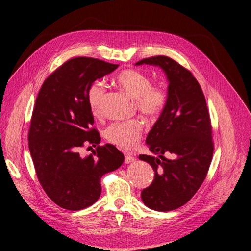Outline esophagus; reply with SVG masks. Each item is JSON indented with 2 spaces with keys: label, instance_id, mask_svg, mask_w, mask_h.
Here are the masks:
<instances>
[{
  "label": "esophagus",
  "instance_id": "esophagus-1",
  "mask_svg": "<svg viewBox=\"0 0 251 251\" xmlns=\"http://www.w3.org/2000/svg\"><path fill=\"white\" fill-rule=\"evenodd\" d=\"M135 161V157L130 155V154H126L125 155V163L126 164H130V163H133Z\"/></svg>",
  "mask_w": 251,
  "mask_h": 251
}]
</instances>
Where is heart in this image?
Returning a JSON list of instances; mask_svg holds the SVG:
<instances>
[{
    "label": "heart",
    "instance_id": "obj_1",
    "mask_svg": "<svg viewBox=\"0 0 251 251\" xmlns=\"http://www.w3.org/2000/svg\"><path fill=\"white\" fill-rule=\"evenodd\" d=\"M116 84L135 100L139 112L149 118L159 117L167 103L166 91L160 86H153L151 77L135 69H127L115 78ZM105 97V87L95 81L87 90V100L91 113L100 116ZM143 128L140 119L114 122L104 130V137L116 147L123 150L133 149L139 141Z\"/></svg>",
    "mask_w": 251,
    "mask_h": 251
}]
</instances>
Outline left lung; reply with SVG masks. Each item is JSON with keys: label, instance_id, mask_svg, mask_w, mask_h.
Segmentation results:
<instances>
[{"label": "left lung", "instance_id": "8db88e82", "mask_svg": "<svg viewBox=\"0 0 251 251\" xmlns=\"http://www.w3.org/2000/svg\"><path fill=\"white\" fill-rule=\"evenodd\" d=\"M161 67L168 79L167 103L147 137L150 151L140 154L154 179L141 191V200L157 212L185 204L200 189L212 162L214 143L205 98L192 73L167 56L142 59L135 65ZM171 153V159L163 156Z\"/></svg>", "mask_w": 251, "mask_h": 251}]
</instances>
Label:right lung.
I'll return each mask as SVG.
<instances>
[{"label": "right lung", "instance_id": "add662e5", "mask_svg": "<svg viewBox=\"0 0 251 251\" xmlns=\"http://www.w3.org/2000/svg\"><path fill=\"white\" fill-rule=\"evenodd\" d=\"M117 68V64L95 58H73L52 72L39 89L28 147L39 183L62 208L79 210L94 204L101 192L100 178L124 162V154L109 143L98 146L87 156L78 151L85 144L96 147L100 141L99 131L92 128L87 90Z\"/></svg>", "mask_w": 251, "mask_h": 251}]
</instances>
